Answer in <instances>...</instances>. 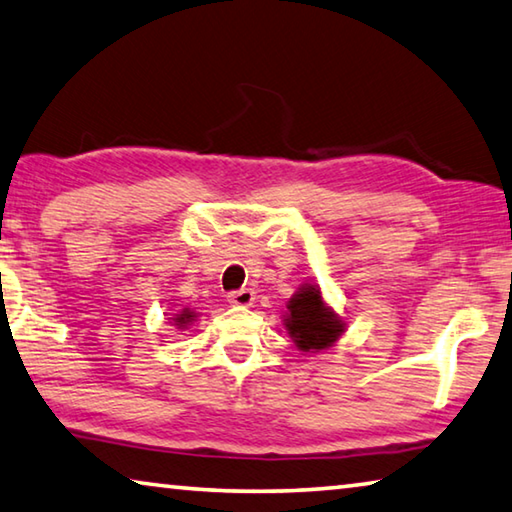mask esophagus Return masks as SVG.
Listing matches in <instances>:
<instances>
[{
  "mask_svg": "<svg viewBox=\"0 0 512 512\" xmlns=\"http://www.w3.org/2000/svg\"><path fill=\"white\" fill-rule=\"evenodd\" d=\"M228 302L232 307H253L255 291L253 289H239L228 293Z\"/></svg>",
  "mask_w": 512,
  "mask_h": 512,
  "instance_id": "esophagus-1",
  "label": "esophagus"
}]
</instances>
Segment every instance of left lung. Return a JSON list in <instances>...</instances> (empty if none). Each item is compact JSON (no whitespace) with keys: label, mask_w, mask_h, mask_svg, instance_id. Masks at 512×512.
Listing matches in <instances>:
<instances>
[{"label":"left lung","mask_w":512,"mask_h":512,"mask_svg":"<svg viewBox=\"0 0 512 512\" xmlns=\"http://www.w3.org/2000/svg\"><path fill=\"white\" fill-rule=\"evenodd\" d=\"M282 325L293 345L305 354L329 350L341 341L348 329L345 318L327 305L316 282L300 284L298 291L287 300Z\"/></svg>","instance_id":"obj_1"}]
</instances>
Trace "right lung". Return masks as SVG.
Here are the masks:
<instances>
[{"label":"right lung","mask_w":512,"mask_h":512,"mask_svg":"<svg viewBox=\"0 0 512 512\" xmlns=\"http://www.w3.org/2000/svg\"><path fill=\"white\" fill-rule=\"evenodd\" d=\"M196 318H198L196 311L185 307L183 311H178V314H173V318H169V323L176 329H187L189 325L196 323Z\"/></svg>","instance_id":"1"}]
</instances>
